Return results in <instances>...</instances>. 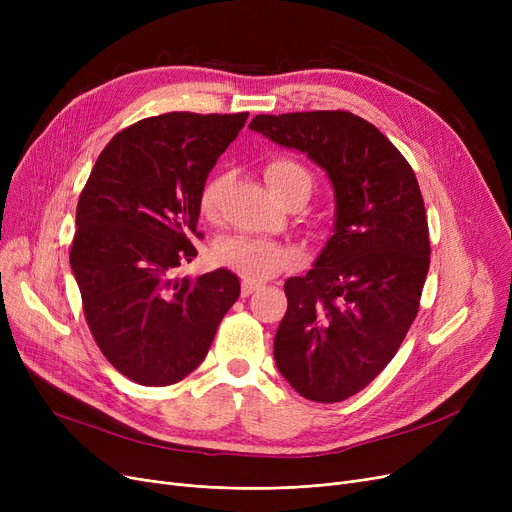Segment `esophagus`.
<instances>
[{"instance_id":"1","label":"esophagus","mask_w":512,"mask_h":512,"mask_svg":"<svg viewBox=\"0 0 512 512\" xmlns=\"http://www.w3.org/2000/svg\"><path fill=\"white\" fill-rule=\"evenodd\" d=\"M259 288V284H255V282H242V288H240V294H242V297H249V294H253L255 290Z\"/></svg>"}]
</instances>
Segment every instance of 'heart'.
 <instances>
[{"instance_id":"1","label":"heart","mask_w":512,"mask_h":512,"mask_svg":"<svg viewBox=\"0 0 512 512\" xmlns=\"http://www.w3.org/2000/svg\"><path fill=\"white\" fill-rule=\"evenodd\" d=\"M265 182L272 193L284 201L294 193H311L313 180L309 172L288 157H276L265 164ZM228 186V176L215 172L207 178L199 193V211L205 220H218L220 205ZM299 255L282 242L259 238V236H228L215 247V261L228 267L234 274L242 276L247 282H259L274 278L280 272L290 270L297 263Z\"/></svg>"}]
</instances>
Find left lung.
<instances>
[{
    "instance_id": "8db88e82",
    "label": "left lung",
    "mask_w": 512,
    "mask_h": 512,
    "mask_svg": "<svg viewBox=\"0 0 512 512\" xmlns=\"http://www.w3.org/2000/svg\"><path fill=\"white\" fill-rule=\"evenodd\" d=\"M249 128L307 153L332 180L334 234L307 276L284 284L274 359L301 396L346 400L392 361L419 311L429 230L415 172L351 112L259 114Z\"/></svg>"
}]
</instances>
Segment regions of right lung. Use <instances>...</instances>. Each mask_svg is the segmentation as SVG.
Masks as SVG:
<instances>
[{
    "label": "right lung",
    "instance_id": "1",
    "mask_svg": "<svg viewBox=\"0 0 512 512\" xmlns=\"http://www.w3.org/2000/svg\"><path fill=\"white\" fill-rule=\"evenodd\" d=\"M249 114L170 112L118 132L76 207L70 265L89 330L141 386H170L199 367L240 294L220 267L178 278L197 257L199 193Z\"/></svg>",
    "mask_w": 512,
    "mask_h": 512
}]
</instances>
